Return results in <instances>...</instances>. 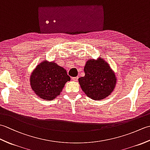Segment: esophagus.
Masks as SVG:
<instances>
[{"label":"esophagus","instance_id":"obj_1","mask_svg":"<svg viewBox=\"0 0 150 150\" xmlns=\"http://www.w3.org/2000/svg\"><path fill=\"white\" fill-rule=\"evenodd\" d=\"M78 79L79 77H72L71 79L73 81H78Z\"/></svg>","mask_w":150,"mask_h":150}]
</instances>
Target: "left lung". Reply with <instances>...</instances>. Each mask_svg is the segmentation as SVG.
<instances>
[{
  "label": "left lung",
  "instance_id": "obj_1",
  "mask_svg": "<svg viewBox=\"0 0 150 150\" xmlns=\"http://www.w3.org/2000/svg\"><path fill=\"white\" fill-rule=\"evenodd\" d=\"M84 77L79 79L82 90L95 100L104 99L115 87L117 79L110 65L103 59H90L86 63Z\"/></svg>",
  "mask_w": 150,
  "mask_h": 150
}]
</instances>
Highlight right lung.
<instances>
[{"label":"right lung","instance_id":"1","mask_svg":"<svg viewBox=\"0 0 150 150\" xmlns=\"http://www.w3.org/2000/svg\"><path fill=\"white\" fill-rule=\"evenodd\" d=\"M69 81L64 68L46 60L37 65L30 76V85L34 93L45 100H52L59 95Z\"/></svg>","mask_w":150,"mask_h":150}]
</instances>
